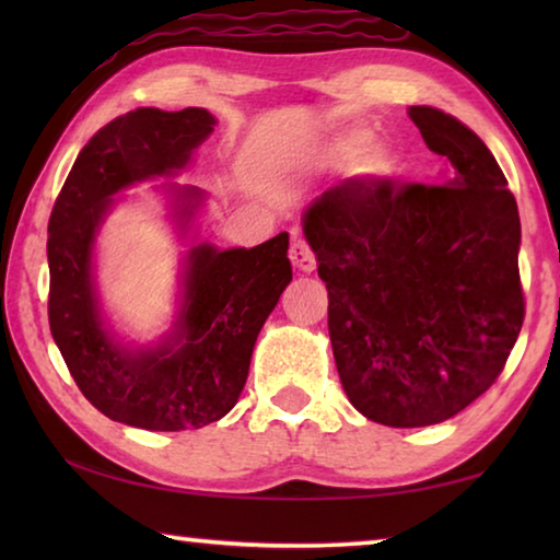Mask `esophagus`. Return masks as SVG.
Wrapping results in <instances>:
<instances>
[{"label": "esophagus", "mask_w": 560, "mask_h": 560, "mask_svg": "<svg viewBox=\"0 0 560 560\" xmlns=\"http://www.w3.org/2000/svg\"><path fill=\"white\" fill-rule=\"evenodd\" d=\"M289 259L293 261V267L311 273L316 269V254L314 249H311L308 242L303 240V236H296L293 234L291 240V246H289Z\"/></svg>", "instance_id": "1"}]
</instances>
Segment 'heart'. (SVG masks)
Instances as JSON below:
<instances>
[{"label":"heart","instance_id":"1","mask_svg":"<svg viewBox=\"0 0 560 560\" xmlns=\"http://www.w3.org/2000/svg\"><path fill=\"white\" fill-rule=\"evenodd\" d=\"M330 158L353 160V167L360 175H385L393 167V153L390 148L381 140H368L365 130H346L330 140Z\"/></svg>","mask_w":560,"mask_h":560}]
</instances>
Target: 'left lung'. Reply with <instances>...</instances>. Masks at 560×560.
I'll list each match as a JSON object with an SVG mask.
<instances>
[{
	"mask_svg": "<svg viewBox=\"0 0 560 560\" xmlns=\"http://www.w3.org/2000/svg\"><path fill=\"white\" fill-rule=\"evenodd\" d=\"M440 183L343 179L303 232L328 289V334L348 400L387 428L462 412L504 371L526 316L516 197L477 132L412 106Z\"/></svg>",
	"mask_w": 560,
	"mask_h": 560,
	"instance_id": "obj_1",
	"label": "left lung"
}]
</instances>
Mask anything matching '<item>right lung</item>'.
<instances>
[{
	"mask_svg": "<svg viewBox=\"0 0 560 560\" xmlns=\"http://www.w3.org/2000/svg\"><path fill=\"white\" fill-rule=\"evenodd\" d=\"M205 108H138L113 118L75 158L49 217V326L83 397L130 428L177 432L217 422L240 400L264 320L291 281L289 234L254 249L192 246L175 346L130 355L101 328L91 244L110 195L185 167L214 130ZM189 217L200 189L185 187Z\"/></svg>",
	"mask_w": 560,
	"mask_h": 560,
	"instance_id": "right-lung-1",
	"label": "right lung"
}]
</instances>
